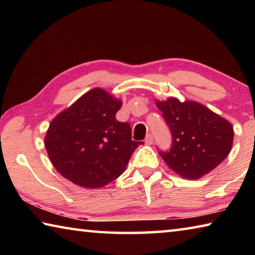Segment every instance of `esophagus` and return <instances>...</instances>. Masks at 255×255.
<instances>
[{"label": "esophagus", "mask_w": 255, "mask_h": 255, "mask_svg": "<svg viewBox=\"0 0 255 255\" xmlns=\"http://www.w3.org/2000/svg\"><path fill=\"white\" fill-rule=\"evenodd\" d=\"M145 143L147 144V145H152L153 144V135H152V133H148V135L146 136Z\"/></svg>", "instance_id": "esophagus-1"}]
</instances>
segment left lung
I'll return each mask as SVG.
<instances>
[{
  "label": "left lung",
  "mask_w": 255,
  "mask_h": 255,
  "mask_svg": "<svg viewBox=\"0 0 255 255\" xmlns=\"http://www.w3.org/2000/svg\"><path fill=\"white\" fill-rule=\"evenodd\" d=\"M172 136L170 150L158 154L175 173L197 180L218 166L230 154L232 125L208 108L193 101L171 98L156 101Z\"/></svg>",
  "instance_id": "obj_1"
}]
</instances>
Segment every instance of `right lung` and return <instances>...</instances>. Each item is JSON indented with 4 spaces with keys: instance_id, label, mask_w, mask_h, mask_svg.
I'll list each match as a JSON object with an SVG mask.
<instances>
[{
    "instance_id": "right-lung-1",
    "label": "right lung",
    "mask_w": 255,
    "mask_h": 255,
    "mask_svg": "<svg viewBox=\"0 0 255 255\" xmlns=\"http://www.w3.org/2000/svg\"><path fill=\"white\" fill-rule=\"evenodd\" d=\"M122 101L96 88L50 123L45 146L64 178L80 187L97 189L123 174L143 141L132 140L129 124L116 119Z\"/></svg>"
}]
</instances>
